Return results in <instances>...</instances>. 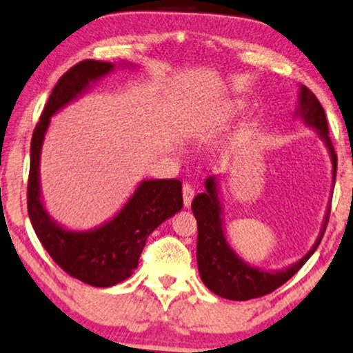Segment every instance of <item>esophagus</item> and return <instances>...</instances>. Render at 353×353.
Wrapping results in <instances>:
<instances>
[{
  "instance_id": "esophagus-1",
  "label": "esophagus",
  "mask_w": 353,
  "mask_h": 353,
  "mask_svg": "<svg viewBox=\"0 0 353 353\" xmlns=\"http://www.w3.org/2000/svg\"><path fill=\"white\" fill-rule=\"evenodd\" d=\"M194 199V188L191 184H184L183 186V200H184V207L189 208L191 207V202Z\"/></svg>"
}]
</instances>
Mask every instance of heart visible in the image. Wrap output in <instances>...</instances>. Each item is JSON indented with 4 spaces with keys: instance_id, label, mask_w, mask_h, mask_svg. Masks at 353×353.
<instances>
[{
    "instance_id": "obj_1",
    "label": "heart",
    "mask_w": 353,
    "mask_h": 353,
    "mask_svg": "<svg viewBox=\"0 0 353 353\" xmlns=\"http://www.w3.org/2000/svg\"><path fill=\"white\" fill-rule=\"evenodd\" d=\"M235 112H236V108H235V107H233V108H230V110H229V113H227V118H230V117H233V115H235Z\"/></svg>"
}]
</instances>
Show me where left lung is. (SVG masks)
<instances>
[{
    "label": "left lung",
    "mask_w": 353,
    "mask_h": 353,
    "mask_svg": "<svg viewBox=\"0 0 353 353\" xmlns=\"http://www.w3.org/2000/svg\"><path fill=\"white\" fill-rule=\"evenodd\" d=\"M295 117L301 118L307 126L316 129L319 137L327 146L332 159L333 183L336 178V153L328 137V123L321 102L305 85H300L298 107ZM192 213L197 219V265L203 284L222 298L233 301H246L263 296L287 283L321 245L323 232L327 229L330 205L325 213L321 233L312 248L295 263L289 267L267 271L245 262L233 251L224 233V218L219 197V180L213 175L205 181V192L195 195L192 200Z\"/></svg>",
    "instance_id": "obj_1"
}]
</instances>
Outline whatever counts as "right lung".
<instances>
[{"instance_id":"right-lung-1","label":"right lung","mask_w":353,"mask_h":353,"mask_svg":"<svg viewBox=\"0 0 353 353\" xmlns=\"http://www.w3.org/2000/svg\"><path fill=\"white\" fill-rule=\"evenodd\" d=\"M115 68V63L96 59H85L70 68L52 90L31 139L28 214L32 229L59 267L72 278L93 287H112L128 279L137 268L146 238L183 208L181 181L143 180L124 207L94 229H66L46 210L39 167L50 118Z\"/></svg>"}]
</instances>
